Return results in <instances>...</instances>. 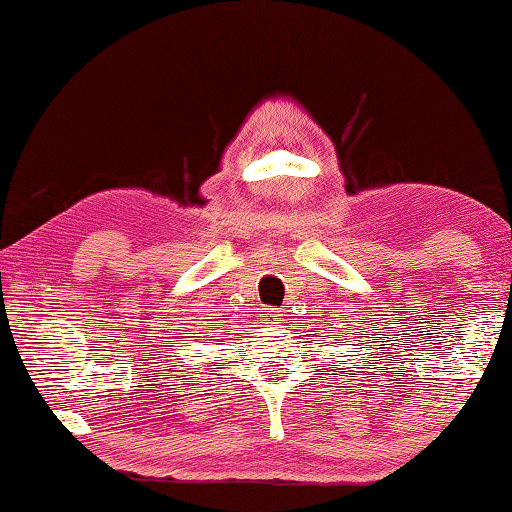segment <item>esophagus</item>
Segmentation results:
<instances>
[{
	"label": "esophagus",
	"instance_id": "esophagus-1",
	"mask_svg": "<svg viewBox=\"0 0 512 512\" xmlns=\"http://www.w3.org/2000/svg\"><path fill=\"white\" fill-rule=\"evenodd\" d=\"M263 316H265L267 320H274V322H277V320H281V313H279V311H274V309H270V311H265V313H263Z\"/></svg>",
	"mask_w": 512,
	"mask_h": 512
}]
</instances>
